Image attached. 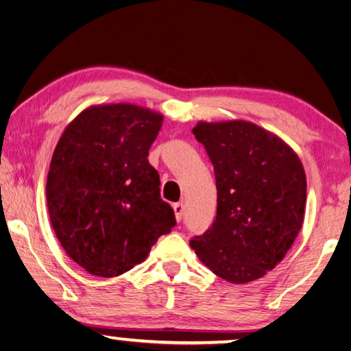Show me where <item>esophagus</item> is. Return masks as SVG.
I'll return each instance as SVG.
<instances>
[{
	"instance_id": "esophagus-1",
	"label": "esophagus",
	"mask_w": 351,
	"mask_h": 351,
	"mask_svg": "<svg viewBox=\"0 0 351 351\" xmlns=\"http://www.w3.org/2000/svg\"><path fill=\"white\" fill-rule=\"evenodd\" d=\"M173 212H175V218H176V221L180 222V221L182 219V215H184V206H182V202H176V204H173Z\"/></svg>"
}]
</instances>
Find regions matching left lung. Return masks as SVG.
Returning <instances> with one entry per match:
<instances>
[{
  "label": "left lung",
  "instance_id": "1",
  "mask_svg": "<svg viewBox=\"0 0 351 351\" xmlns=\"http://www.w3.org/2000/svg\"><path fill=\"white\" fill-rule=\"evenodd\" d=\"M193 135L213 164L218 210L190 247L226 281H256L281 263L302 227L307 180L301 159L275 133L248 121H199Z\"/></svg>",
  "mask_w": 351,
  "mask_h": 351
}]
</instances>
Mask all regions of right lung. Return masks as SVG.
Wrapping results in <instances>:
<instances>
[{"mask_svg": "<svg viewBox=\"0 0 351 351\" xmlns=\"http://www.w3.org/2000/svg\"><path fill=\"white\" fill-rule=\"evenodd\" d=\"M162 119L135 104L90 106L56 144L46 186L50 222L69 258L90 275L129 271L176 224L147 159Z\"/></svg>", "mask_w": 351, "mask_h": 351, "instance_id": "right-lung-1", "label": "right lung"}]
</instances>
